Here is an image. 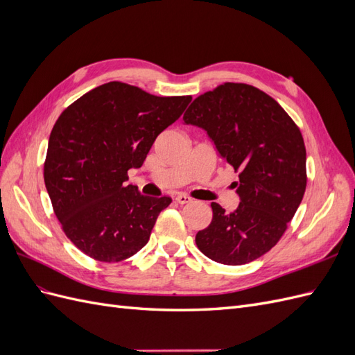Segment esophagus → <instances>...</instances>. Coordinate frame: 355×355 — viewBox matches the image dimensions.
Here are the masks:
<instances>
[{
  "label": "esophagus",
  "instance_id": "1",
  "mask_svg": "<svg viewBox=\"0 0 355 355\" xmlns=\"http://www.w3.org/2000/svg\"><path fill=\"white\" fill-rule=\"evenodd\" d=\"M191 201H192V198L188 197V196H185V194H179V196L176 197V202H179V204H188V202H191Z\"/></svg>",
  "mask_w": 355,
  "mask_h": 355
}]
</instances>
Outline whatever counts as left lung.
Returning a JSON list of instances; mask_svg holds the SVG:
<instances>
[{"label": "left lung", "mask_w": 355, "mask_h": 355, "mask_svg": "<svg viewBox=\"0 0 355 355\" xmlns=\"http://www.w3.org/2000/svg\"><path fill=\"white\" fill-rule=\"evenodd\" d=\"M184 121L207 132L240 179L234 182L237 210L227 213L211 202L213 219L197 232V247L214 262L249 263L280 241L304 198L302 133L271 96L244 83H225L198 96Z\"/></svg>", "instance_id": "left-lung-1"}]
</instances>
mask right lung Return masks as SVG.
<instances>
[{
    "label": "right lung",
    "instance_id": "obj_1",
    "mask_svg": "<svg viewBox=\"0 0 355 355\" xmlns=\"http://www.w3.org/2000/svg\"><path fill=\"white\" fill-rule=\"evenodd\" d=\"M191 96H154L120 81L99 85L60 114L49 139L44 182L62 230L99 262H120L148 243L170 197L127 185L157 136Z\"/></svg>",
    "mask_w": 355,
    "mask_h": 355
}]
</instances>
